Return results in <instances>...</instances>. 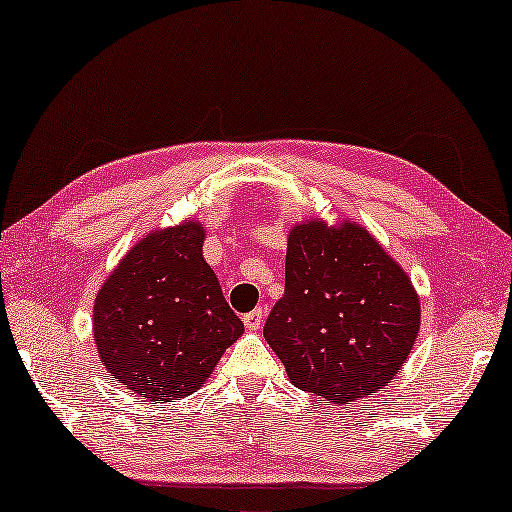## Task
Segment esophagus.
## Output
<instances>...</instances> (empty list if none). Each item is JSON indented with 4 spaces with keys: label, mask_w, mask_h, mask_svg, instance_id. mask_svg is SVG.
<instances>
[{
    "label": "esophagus",
    "mask_w": 512,
    "mask_h": 512,
    "mask_svg": "<svg viewBox=\"0 0 512 512\" xmlns=\"http://www.w3.org/2000/svg\"><path fill=\"white\" fill-rule=\"evenodd\" d=\"M242 322H245L247 331H258V329H261V324H263V311H261V308H256V311H251V313L242 317Z\"/></svg>",
    "instance_id": "esophagus-1"
}]
</instances>
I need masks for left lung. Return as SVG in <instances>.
I'll return each instance as SVG.
<instances>
[{
    "instance_id": "8db88e82",
    "label": "left lung",
    "mask_w": 512,
    "mask_h": 512,
    "mask_svg": "<svg viewBox=\"0 0 512 512\" xmlns=\"http://www.w3.org/2000/svg\"><path fill=\"white\" fill-rule=\"evenodd\" d=\"M420 315L410 276L365 226L315 217L288 233L286 292L263 335L295 388L347 404L395 379Z\"/></svg>"
}]
</instances>
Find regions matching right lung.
<instances>
[{
    "label": "right lung",
    "mask_w": 512,
    "mask_h": 512,
    "mask_svg": "<svg viewBox=\"0 0 512 512\" xmlns=\"http://www.w3.org/2000/svg\"><path fill=\"white\" fill-rule=\"evenodd\" d=\"M204 238L199 220L154 229L124 254L95 297L99 358L111 379L154 404L197 392L245 333L204 261Z\"/></svg>",
    "instance_id": "add662e5"
}]
</instances>
